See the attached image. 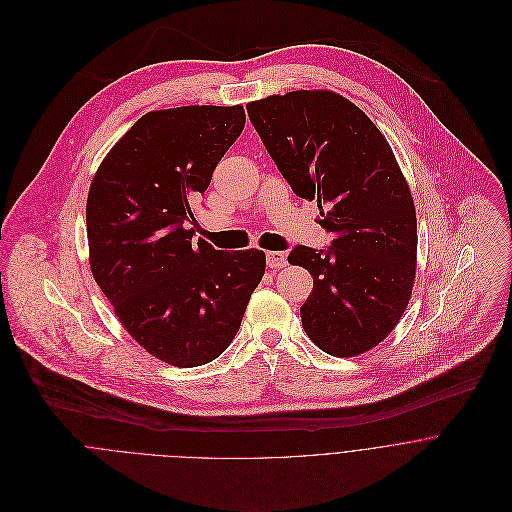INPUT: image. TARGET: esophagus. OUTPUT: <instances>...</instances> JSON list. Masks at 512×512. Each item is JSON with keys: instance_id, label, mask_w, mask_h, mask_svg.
<instances>
[{"instance_id": "obj_1", "label": "esophagus", "mask_w": 512, "mask_h": 512, "mask_svg": "<svg viewBox=\"0 0 512 512\" xmlns=\"http://www.w3.org/2000/svg\"><path fill=\"white\" fill-rule=\"evenodd\" d=\"M288 264L284 252H266V266L268 268H284Z\"/></svg>"}]
</instances>
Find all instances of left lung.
<instances>
[{
    "label": "left lung",
    "instance_id": "1",
    "mask_svg": "<svg viewBox=\"0 0 512 512\" xmlns=\"http://www.w3.org/2000/svg\"><path fill=\"white\" fill-rule=\"evenodd\" d=\"M282 177L317 199L329 248L296 246L288 262L313 274L300 306L306 335L329 355L381 343L401 319L416 278V208L389 143L351 100L294 90L246 107Z\"/></svg>",
    "mask_w": 512,
    "mask_h": 512
}]
</instances>
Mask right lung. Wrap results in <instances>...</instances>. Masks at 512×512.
Masks as SVG:
<instances>
[{
	"mask_svg": "<svg viewBox=\"0 0 512 512\" xmlns=\"http://www.w3.org/2000/svg\"><path fill=\"white\" fill-rule=\"evenodd\" d=\"M244 123L240 105L147 113L88 191L92 276L129 335L175 367L206 365L228 349L264 276L262 250L224 252L191 240L193 201Z\"/></svg>",
	"mask_w": 512,
	"mask_h": 512,
	"instance_id": "obj_1",
	"label": "right lung"
}]
</instances>
